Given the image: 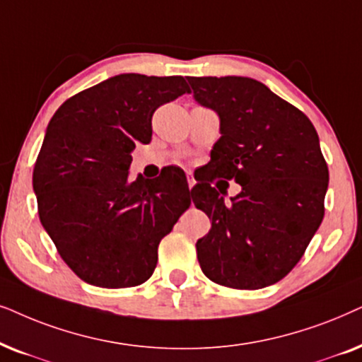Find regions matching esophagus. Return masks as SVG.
Wrapping results in <instances>:
<instances>
[{"mask_svg":"<svg viewBox=\"0 0 362 362\" xmlns=\"http://www.w3.org/2000/svg\"><path fill=\"white\" fill-rule=\"evenodd\" d=\"M187 182H189V189H190V190L194 189L195 184H197L195 178H194V175H192V173H187Z\"/></svg>","mask_w":362,"mask_h":362,"instance_id":"34e87169","label":"esophagus"}]
</instances>
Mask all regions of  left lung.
I'll return each instance as SVG.
<instances>
[{
    "instance_id": "8db88e82",
    "label": "left lung",
    "mask_w": 362,
    "mask_h": 362,
    "mask_svg": "<svg viewBox=\"0 0 362 362\" xmlns=\"http://www.w3.org/2000/svg\"><path fill=\"white\" fill-rule=\"evenodd\" d=\"M199 104L220 117L209 167L242 192L225 202L226 182L194 187V204L211 220L197 242L202 272L237 290L285 278L325 216L329 172L311 120L259 81L190 77ZM214 178V177H211Z\"/></svg>"
}]
</instances>
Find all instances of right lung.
<instances>
[{"label":"right lung","mask_w":362,"mask_h":362,"mask_svg":"<svg viewBox=\"0 0 362 362\" xmlns=\"http://www.w3.org/2000/svg\"><path fill=\"white\" fill-rule=\"evenodd\" d=\"M190 93L182 76L119 74L56 110L35 163L45 230L67 267L100 288L142 285L160 240L189 209L182 172L129 180L131 152L152 139V115ZM187 182V180H185Z\"/></svg>","instance_id":"1"}]
</instances>
